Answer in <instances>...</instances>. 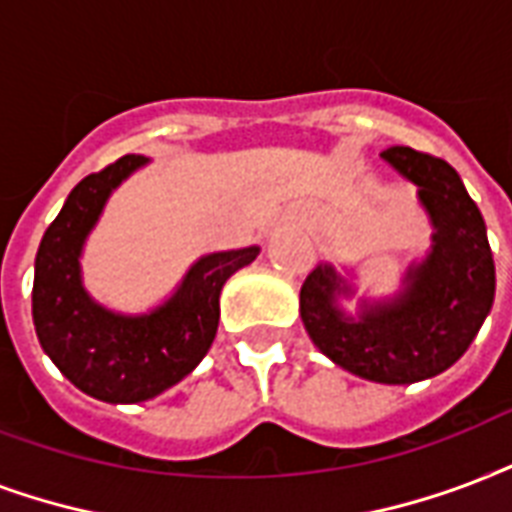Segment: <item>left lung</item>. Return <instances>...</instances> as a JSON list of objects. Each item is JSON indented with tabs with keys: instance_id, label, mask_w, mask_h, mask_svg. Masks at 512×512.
<instances>
[{
	"instance_id": "obj_1",
	"label": "left lung",
	"mask_w": 512,
	"mask_h": 512,
	"mask_svg": "<svg viewBox=\"0 0 512 512\" xmlns=\"http://www.w3.org/2000/svg\"><path fill=\"white\" fill-rule=\"evenodd\" d=\"M382 160L417 186L433 227L430 251L411 261L392 296L355 299V269L320 261L299 293L301 323L312 344L344 371L379 384L433 379L467 352L494 304V256L478 205L449 162L408 146L384 149Z\"/></svg>"
}]
</instances>
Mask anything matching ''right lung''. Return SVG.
Segmentation results:
<instances>
[{"label":"right lung","instance_id":"right-lung-1","mask_svg":"<svg viewBox=\"0 0 512 512\" xmlns=\"http://www.w3.org/2000/svg\"><path fill=\"white\" fill-rule=\"evenodd\" d=\"M149 165L128 154L82 178L47 227L34 261L31 315L42 350L74 387L104 403H141L197 368L219 328L221 288L259 256V245L205 253L168 299L146 312L109 310L82 280V253L106 202Z\"/></svg>","mask_w":512,"mask_h":512}]
</instances>
